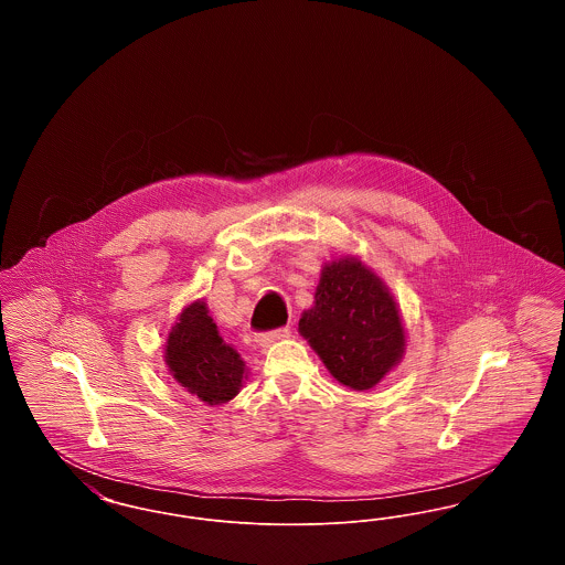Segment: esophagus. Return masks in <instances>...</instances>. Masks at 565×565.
Masks as SVG:
<instances>
[{"instance_id": "34e87169", "label": "esophagus", "mask_w": 565, "mask_h": 565, "mask_svg": "<svg viewBox=\"0 0 565 565\" xmlns=\"http://www.w3.org/2000/svg\"><path fill=\"white\" fill-rule=\"evenodd\" d=\"M290 337V328L284 326V328H275L269 332H256L254 334V341L260 345V348H269L270 343L275 341H281V339H288Z\"/></svg>"}]
</instances>
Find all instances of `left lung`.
Here are the masks:
<instances>
[{"label":"left lung","mask_w":565,"mask_h":565,"mask_svg":"<svg viewBox=\"0 0 565 565\" xmlns=\"http://www.w3.org/2000/svg\"><path fill=\"white\" fill-rule=\"evenodd\" d=\"M298 330L351 390L375 387L403 358L396 302L375 273L353 258L323 267L316 305L302 313Z\"/></svg>","instance_id":"8db88e82"}]
</instances>
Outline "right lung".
I'll return each instance as SVG.
<instances>
[{
  "mask_svg": "<svg viewBox=\"0 0 565 565\" xmlns=\"http://www.w3.org/2000/svg\"><path fill=\"white\" fill-rule=\"evenodd\" d=\"M164 360L173 379L203 403H228L242 390L243 360L222 341L201 300L189 305L173 326Z\"/></svg>",
  "mask_w": 565,
  "mask_h": 565,
  "instance_id": "add662e5",
  "label": "right lung"
}]
</instances>
